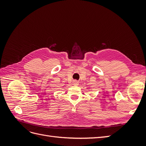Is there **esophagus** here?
<instances>
[{
    "label": "esophagus",
    "mask_w": 146,
    "mask_h": 146,
    "mask_svg": "<svg viewBox=\"0 0 146 146\" xmlns=\"http://www.w3.org/2000/svg\"><path fill=\"white\" fill-rule=\"evenodd\" d=\"M78 83H79L77 80H74L73 81V85H78Z\"/></svg>",
    "instance_id": "34e87169"
}]
</instances>
